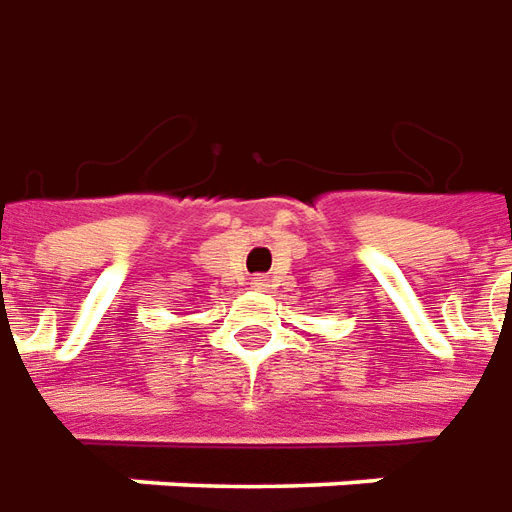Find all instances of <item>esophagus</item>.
<instances>
[{
    "instance_id": "obj_1",
    "label": "esophagus",
    "mask_w": 512,
    "mask_h": 512,
    "mask_svg": "<svg viewBox=\"0 0 512 512\" xmlns=\"http://www.w3.org/2000/svg\"><path fill=\"white\" fill-rule=\"evenodd\" d=\"M253 286H256V289H264V286H267V278H256V281H253Z\"/></svg>"
}]
</instances>
